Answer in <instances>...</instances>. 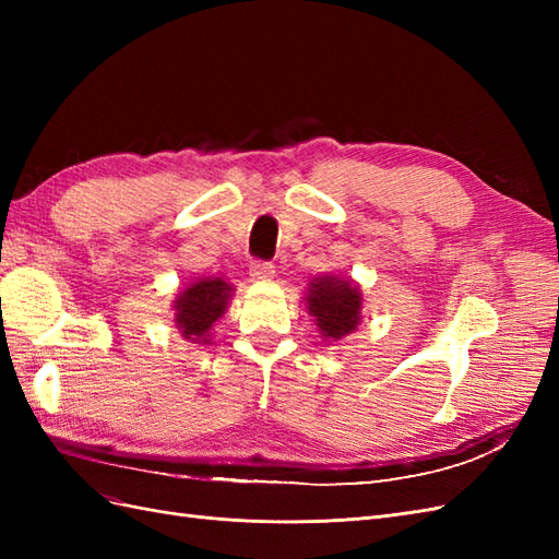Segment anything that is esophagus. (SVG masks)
<instances>
[{
	"instance_id": "obj_1",
	"label": "esophagus",
	"mask_w": 559,
	"mask_h": 559,
	"mask_svg": "<svg viewBox=\"0 0 559 559\" xmlns=\"http://www.w3.org/2000/svg\"><path fill=\"white\" fill-rule=\"evenodd\" d=\"M273 275H275L273 263H261V261H257V263L251 265V270H249V277H251L253 282H270V280H273Z\"/></svg>"
}]
</instances>
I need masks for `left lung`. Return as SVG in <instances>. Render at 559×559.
<instances>
[{
  "label": "left lung",
  "mask_w": 559,
  "mask_h": 559,
  "mask_svg": "<svg viewBox=\"0 0 559 559\" xmlns=\"http://www.w3.org/2000/svg\"><path fill=\"white\" fill-rule=\"evenodd\" d=\"M306 308L314 317L319 335L326 343H337L361 324V286L341 275L314 277L308 284Z\"/></svg>",
  "instance_id": "8db88e82"
}]
</instances>
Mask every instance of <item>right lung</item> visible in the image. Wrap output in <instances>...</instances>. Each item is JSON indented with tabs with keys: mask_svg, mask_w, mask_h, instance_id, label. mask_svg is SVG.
Here are the masks:
<instances>
[{
	"mask_svg": "<svg viewBox=\"0 0 559 559\" xmlns=\"http://www.w3.org/2000/svg\"><path fill=\"white\" fill-rule=\"evenodd\" d=\"M233 284L224 277H198L173 300L175 326L189 343L210 345L212 326L228 310Z\"/></svg>",
	"mask_w": 559,
	"mask_h": 559,
	"instance_id": "add662e5",
	"label": "right lung"
}]
</instances>
